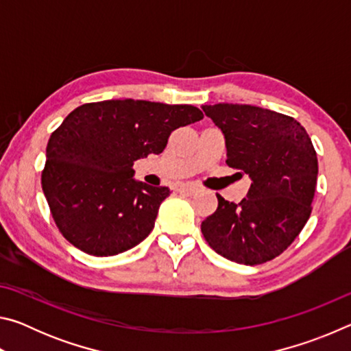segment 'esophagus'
<instances>
[{"label":"esophagus","instance_id":"esophagus-1","mask_svg":"<svg viewBox=\"0 0 351 351\" xmlns=\"http://www.w3.org/2000/svg\"><path fill=\"white\" fill-rule=\"evenodd\" d=\"M178 192L182 193V195H189V197H190V195L198 192V187L195 186V184H181V186L178 187Z\"/></svg>","mask_w":351,"mask_h":351}]
</instances>
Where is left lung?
<instances>
[{
	"label": "left lung",
	"instance_id": "left-lung-1",
	"mask_svg": "<svg viewBox=\"0 0 351 351\" xmlns=\"http://www.w3.org/2000/svg\"><path fill=\"white\" fill-rule=\"evenodd\" d=\"M226 139V164L251 178L239 204L217 195V210L201 232L217 254L241 265L280 255L311 215L317 156L295 119L252 105L201 106Z\"/></svg>",
	"mask_w": 351,
	"mask_h": 351
}]
</instances>
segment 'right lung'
I'll use <instances>...</instances> for the list:
<instances>
[{
	"mask_svg": "<svg viewBox=\"0 0 351 351\" xmlns=\"http://www.w3.org/2000/svg\"><path fill=\"white\" fill-rule=\"evenodd\" d=\"M197 106L102 100L69 112L46 147L41 187L58 230L80 251L110 257L145 240L169 187L134 180L133 164L159 154Z\"/></svg>",
	"mask_w": 351,
	"mask_h": 351,
	"instance_id": "obj_1",
	"label": "right lung"
}]
</instances>
